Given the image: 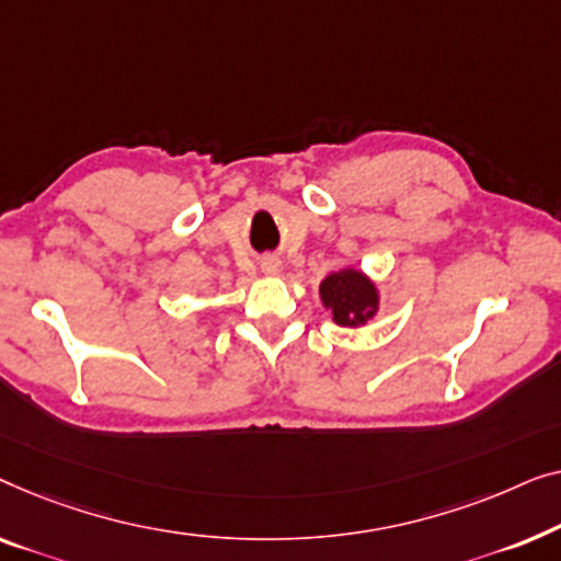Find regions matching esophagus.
<instances>
[{
	"instance_id": "1",
	"label": "esophagus",
	"mask_w": 561,
	"mask_h": 561,
	"mask_svg": "<svg viewBox=\"0 0 561 561\" xmlns=\"http://www.w3.org/2000/svg\"><path fill=\"white\" fill-rule=\"evenodd\" d=\"M279 270H282L279 259H274V256L262 259V272L264 274H270V277H274V274H279Z\"/></svg>"
}]
</instances>
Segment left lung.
<instances>
[{"label":"left lung","mask_w":561,"mask_h":561,"mask_svg":"<svg viewBox=\"0 0 561 561\" xmlns=\"http://www.w3.org/2000/svg\"><path fill=\"white\" fill-rule=\"evenodd\" d=\"M320 299L333 312L337 325L343 328L366 325L378 310L376 284L353 266H345L322 279Z\"/></svg>","instance_id":"1"}]
</instances>
